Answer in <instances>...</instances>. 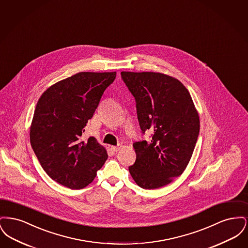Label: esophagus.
<instances>
[{"instance_id": "34e87169", "label": "esophagus", "mask_w": 248, "mask_h": 248, "mask_svg": "<svg viewBox=\"0 0 248 248\" xmlns=\"http://www.w3.org/2000/svg\"><path fill=\"white\" fill-rule=\"evenodd\" d=\"M110 149H111V151H112V152L117 153L118 151H120V150L122 149V146H121V145H120V146H111V147H110Z\"/></svg>"}]
</instances>
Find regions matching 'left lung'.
<instances>
[{"label":"left lung","mask_w":248,"mask_h":248,"mask_svg":"<svg viewBox=\"0 0 248 248\" xmlns=\"http://www.w3.org/2000/svg\"><path fill=\"white\" fill-rule=\"evenodd\" d=\"M134 95L142 134L149 140L135 142L136 162L129 166L142 189H158L186 169L200 131V120L188 89L177 79L159 72L122 71Z\"/></svg>","instance_id":"left-lung-1"}]
</instances>
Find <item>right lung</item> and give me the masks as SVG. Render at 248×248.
I'll list each match as a JSON object with an SVG mask.
<instances>
[{
	"mask_svg": "<svg viewBox=\"0 0 248 248\" xmlns=\"http://www.w3.org/2000/svg\"><path fill=\"white\" fill-rule=\"evenodd\" d=\"M115 77V71L79 72L50 86L37 102L31 147L48 176L67 188L83 189L106 162L103 146L93 137L81 138Z\"/></svg>",
	"mask_w": 248,
	"mask_h": 248,
	"instance_id": "obj_1",
	"label": "right lung"
}]
</instances>
